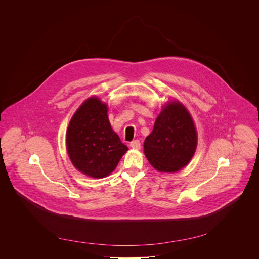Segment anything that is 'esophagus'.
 Listing matches in <instances>:
<instances>
[{"label":"esophagus","instance_id":"obj_1","mask_svg":"<svg viewBox=\"0 0 259 259\" xmlns=\"http://www.w3.org/2000/svg\"><path fill=\"white\" fill-rule=\"evenodd\" d=\"M129 145L132 147V149L139 150V149H140V146H141V143H140V141H139L138 139H135V140L131 141V142L129 143Z\"/></svg>","mask_w":259,"mask_h":259}]
</instances>
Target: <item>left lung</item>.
I'll return each mask as SVG.
<instances>
[{"label":"left lung","instance_id":"1","mask_svg":"<svg viewBox=\"0 0 259 259\" xmlns=\"http://www.w3.org/2000/svg\"><path fill=\"white\" fill-rule=\"evenodd\" d=\"M197 132L188 109L180 102L166 105L155 122L153 132L144 140V154L161 172H176L193 158Z\"/></svg>","mask_w":259,"mask_h":259}]
</instances>
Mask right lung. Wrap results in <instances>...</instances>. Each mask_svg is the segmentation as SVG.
<instances>
[{"label": "right lung", "instance_id": "right-lung-1", "mask_svg": "<svg viewBox=\"0 0 259 259\" xmlns=\"http://www.w3.org/2000/svg\"><path fill=\"white\" fill-rule=\"evenodd\" d=\"M66 149L79 171L102 178L115 170L128 147L110 127L106 104L92 97L71 118L66 132Z\"/></svg>", "mask_w": 259, "mask_h": 259}]
</instances>
